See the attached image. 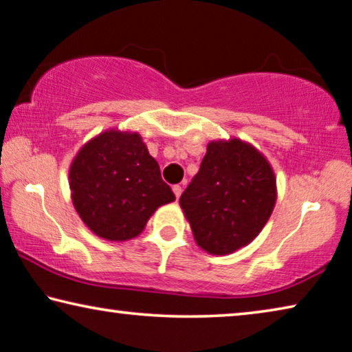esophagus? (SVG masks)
Masks as SVG:
<instances>
[{
  "label": "esophagus",
  "instance_id": "1",
  "mask_svg": "<svg viewBox=\"0 0 352 352\" xmlns=\"http://www.w3.org/2000/svg\"><path fill=\"white\" fill-rule=\"evenodd\" d=\"M172 191H174V194H175V197H177V199H180V196H182V191H183V188H182L180 185H175L174 188H172Z\"/></svg>",
  "mask_w": 352,
  "mask_h": 352
}]
</instances>
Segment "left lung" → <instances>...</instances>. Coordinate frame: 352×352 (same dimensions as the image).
<instances>
[{
  "label": "left lung",
  "mask_w": 352,
  "mask_h": 352,
  "mask_svg": "<svg viewBox=\"0 0 352 352\" xmlns=\"http://www.w3.org/2000/svg\"><path fill=\"white\" fill-rule=\"evenodd\" d=\"M276 202L265 156L240 139L212 140L180 207L194 240L210 254H230L258 237Z\"/></svg>",
  "instance_id": "1"
}]
</instances>
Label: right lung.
I'll return each mask as SVG.
<instances>
[{
	"label": "right lung",
	"instance_id": "right-lung-1",
	"mask_svg": "<svg viewBox=\"0 0 352 352\" xmlns=\"http://www.w3.org/2000/svg\"><path fill=\"white\" fill-rule=\"evenodd\" d=\"M69 188L82 221L110 242L138 237L156 208L175 201L140 134L118 129L104 131L78 150Z\"/></svg>",
	"mask_w": 352,
	"mask_h": 352
}]
</instances>
